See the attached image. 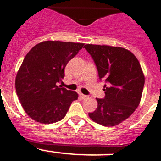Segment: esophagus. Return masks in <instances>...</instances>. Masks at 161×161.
Wrapping results in <instances>:
<instances>
[{"mask_svg":"<svg viewBox=\"0 0 161 161\" xmlns=\"http://www.w3.org/2000/svg\"><path fill=\"white\" fill-rule=\"evenodd\" d=\"M79 95H80V97H82V99H87L88 97H89L87 95H85V94H82V93H79Z\"/></svg>","mask_w":161,"mask_h":161,"instance_id":"34e87169","label":"esophagus"}]
</instances>
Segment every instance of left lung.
I'll return each mask as SVG.
<instances>
[{
  "mask_svg": "<svg viewBox=\"0 0 161 161\" xmlns=\"http://www.w3.org/2000/svg\"><path fill=\"white\" fill-rule=\"evenodd\" d=\"M97 67L100 80H105L104 98H96L97 107L89 116L103 126H114L129 118L142 98L145 77L139 61L130 51L107 45L86 44Z\"/></svg>",
  "mask_w": 161,
  "mask_h": 161,
  "instance_id": "obj_1",
  "label": "left lung"
}]
</instances>
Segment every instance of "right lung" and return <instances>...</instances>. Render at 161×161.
<instances>
[{
    "label": "right lung",
    "instance_id": "1",
    "mask_svg": "<svg viewBox=\"0 0 161 161\" xmlns=\"http://www.w3.org/2000/svg\"><path fill=\"white\" fill-rule=\"evenodd\" d=\"M84 43L44 41L26 55L16 77V91L27 114L34 121L51 124L62 120L70 104L77 100L75 91L57 86L64 77L67 63Z\"/></svg>",
    "mask_w": 161,
    "mask_h": 161
}]
</instances>
